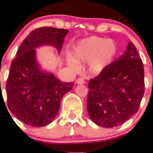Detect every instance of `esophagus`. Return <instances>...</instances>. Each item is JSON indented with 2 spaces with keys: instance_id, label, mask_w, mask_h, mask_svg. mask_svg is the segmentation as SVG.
<instances>
[{
  "instance_id": "34e87169",
  "label": "esophagus",
  "mask_w": 153,
  "mask_h": 153,
  "mask_svg": "<svg viewBox=\"0 0 153 153\" xmlns=\"http://www.w3.org/2000/svg\"><path fill=\"white\" fill-rule=\"evenodd\" d=\"M85 83L84 79L83 78H79L76 80V84H83Z\"/></svg>"
}]
</instances>
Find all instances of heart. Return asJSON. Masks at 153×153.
<instances>
[{"label":"heart","mask_w":153,"mask_h":153,"mask_svg":"<svg viewBox=\"0 0 153 153\" xmlns=\"http://www.w3.org/2000/svg\"><path fill=\"white\" fill-rule=\"evenodd\" d=\"M118 52L115 41L101 37L92 36L77 44L73 49V57L78 62H88V69L92 74H99L109 65ZM69 64L76 67L74 61Z\"/></svg>","instance_id":"heart-1"}]
</instances>
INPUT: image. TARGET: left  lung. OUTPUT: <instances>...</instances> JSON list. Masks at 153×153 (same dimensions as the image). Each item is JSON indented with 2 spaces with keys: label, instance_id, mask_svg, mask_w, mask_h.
<instances>
[{
  "label": "left lung",
  "instance_id": "left-lung-1",
  "mask_svg": "<svg viewBox=\"0 0 153 153\" xmlns=\"http://www.w3.org/2000/svg\"><path fill=\"white\" fill-rule=\"evenodd\" d=\"M122 56L88 84L87 111L95 124L112 128L136 113L144 94V69L132 42Z\"/></svg>",
  "mask_w": 153,
  "mask_h": 153
}]
</instances>
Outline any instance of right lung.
Returning a JSON list of instances; mask_svg holds the SVG:
<instances>
[{"label": "right lung", "instance_id": "1", "mask_svg": "<svg viewBox=\"0 0 153 153\" xmlns=\"http://www.w3.org/2000/svg\"><path fill=\"white\" fill-rule=\"evenodd\" d=\"M69 31L41 27L29 34L10 66L6 89L8 107L23 123L35 127L47 126L56 117L61 100L72 89L74 82H62L44 71L36 58V49L52 46L58 53Z\"/></svg>", "mask_w": 153, "mask_h": 153}]
</instances>
